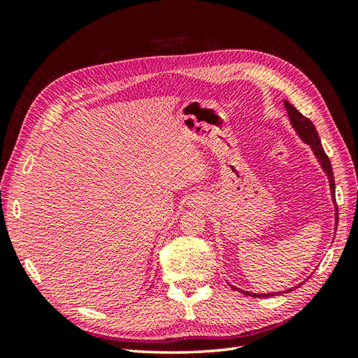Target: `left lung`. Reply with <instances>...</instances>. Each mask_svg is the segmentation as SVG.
I'll use <instances>...</instances> for the list:
<instances>
[{"mask_svg": "<svg viewBox=\"0 0 358 358\" xmlns=\"http://www.w3.org/2000/svg\"><path fill=\"white\" fill-rule=\"evenodd\" d=\"M285 108L287 110V115H289V120H291V123L294 126V129L296 131V134H299L300 138L308 143L310 149L314 150V154L317 157L318 162H320L323 171L326 172V175H328L329 178V186H331V194L334 199H336V183H334V172H332V166H331V162L328 155H326V152L322 146V141H320V136H318L317 134V129L315 126L313 124V121H310L309 118H306L305 115H301V113L296 110L294 106L289 103V101H285ZM338 209H336V224L338 223ZM305 283V281H303ZM301 286V285H299ZM240 291V289H238ZM287 291H292V289H287ZM286 291V292H287ZM240 292H245L246 295H250V296H268V295H273V294H254V292H246V291H240ZM277 294H281V292H277Z\"/></svg>", "mask_w": 358, "mask_h": 358, "instance_id": "8db88e82", "label": "left lung"}]
</instances>
